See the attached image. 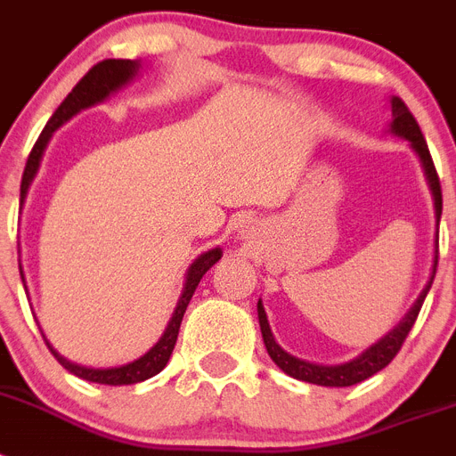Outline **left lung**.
Here are the masks:
<instances>
[{"instance_id": "obj_1", "label": "left lung", "mask_w": 456, "mask_h": 456, "mask_svg": "<svg viewBox=\"0 0 456 456\" xmlns=\"http://www.w3.org/2000/svg\"><path fill=\"white\" fill-rule=\"evenodd\" d=\"M390 111H393V123H390V130L395 132L397 136L402 139L411 141V148L418 152L420 157L422 168H425V175H427V183L432 187L434 193V208H436V219L441 221V212H443V193H441V180H438V173L436 167H434V159L429 155V148H427V141L420 132V125L418 120L413 118V114L409 111L402 98H390ZM436 265H438V256L434 260V272H432V281L427 283V288L422 289V294L418 297L416 305L409 310V315L400 322V326H395L393 331L388 333L386 338L372 345L368 352H363L358 358L349 361V363H342V365H313V363H305L301 358H294L289 356L288 352L278 347L276 340L272 336V329H269V322H267V313L263 308V301H257V320H260V331H263V340H265V347H267L269 356H272L273 363L278 368L283 370L285 374L289 377L299 379V381H308V384H317V386H336V388H342V386H354V384H361L365 379H370L372 374H377L379 370H384L386 365L397 356V352L402 349L404 345L406 336L409 331L413 329L418 320V313H420L422 304H425V297L429 292L434 283V276H436Z\"/></svg>"}]
</instances>
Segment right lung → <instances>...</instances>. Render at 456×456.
<instances>
[{
	"label": "right lung",
	"instance_id": "right-lung-1",
	"mask_svg": "<svg viewBox=\"0 0 456 456\" xmlns=\"http://www.w3.org/2000/svg\"><path fill=\"white\" fill-rule=\"evenodd\" d=\"M136 70H139V63L130 61V59H104V61L95 63V66H93L91 70L79 79L77 86L68 93V98L63 100V102L59 104V109L52 114L50 123L45 125V130L40 132L38 141H36L34 148H31L29 159H27V167H24V173H22V184H20V205H22L24 199H27V191H29V184L31 180H34L36 171H38L40 157H43V152H45V146H47V141H50L52 132H54L59 125L66 123L68 118H72L77 111H82V109L91 107V104L95 102H102L109 93L120 88L125 82H130V79L134 77ZM219 257H221V248H212V251L203 253V256H200L191 267H189L183 297H180L178 308H175V313H173L162 340L157 342L155 347H152L146 356H141L139 361H134V363L120 365V368H107V370L82 368V365H75L70 363V361H66L63 356H59V354L52 349L50 342H47V338L43 336L45 338V345L50 347L52 356H54L56 361L68 370V372H72L79 379H86V381H93V384L130 386V384H139V381H146V379L155 377L157 372H162L164 365H167L168 358H171L173 347H175V340H178L184 310H187L193 292H196V288H199L200 278H203V273L208 272V269L212 267ZM20 276H22V283H24L22 267H20Z\"/></svg>",
	"mask_w": 456,
	"mask_h": 456
}]
</instances>
